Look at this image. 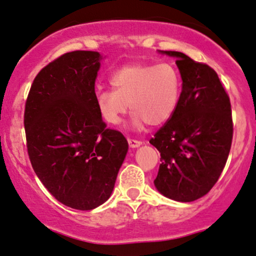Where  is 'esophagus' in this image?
Masks as SVG:
<instances>
[{"mask_svg":"<svg viewBox=\"0 0 256 256\" xmlns=\"http://www.w3.org/2000/svg\"><path fill=\"white\" fill-rule=\"evenodd\" d=\"M128 146L131 148H138L142 144L140 140H132V138H128Z\"/></svg>","mask_w":256,"mask_h":256,"instance_id":"esophagus-1","label":"esophagus"}]
</instances>
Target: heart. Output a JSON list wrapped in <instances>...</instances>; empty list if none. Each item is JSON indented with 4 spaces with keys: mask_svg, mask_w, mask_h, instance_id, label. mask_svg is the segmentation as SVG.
I'll return each instance as SVG.
<instances>
[{
    "mask_svg": "<svg viewBox=\"0 0 256 256\" xmlns=\"http://www.w3.org/2000/svg\"><path fill=\"white\" fill-rule=\"evenodd\" d=\"M113 89H101L95 102L101 119L110 125L122 122L130 104L132 125L158 126L172 118L180 98L181 78L176 68L169 63L128 64L110 78Z\"/></svg>",
    "mask_w": 256,
    "mask_h": 256,
    "instance_id": "1",
    "label": "heart"
}]
</instances>
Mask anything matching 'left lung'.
I'll return each instance as SVG.
<instances>
[{
    "label": "left lung",
    "instance_id": "1",
    "mask_svg": "<svg viewBox=\"0 0 256 256\" xmlns=\"http://www.w3.org/2000/svg\"><path fill=\"white\" fill-rule=\"evenodd\" d=\"M182 89L172 118L150 140L161 154L154 180L161 194L188 202L210 192L223 172L232 148L234 124L229 95L217 72L178 51Z\"/></svg>",
    "mask_w": 256,
    "mask_h": 256
}]
</instances>
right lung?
<instances>
[{"label":"right lung","instance_id":"obj_1","mask_svg":"<svg viewBox=\"0 0 256 256\" xmlns=\"http://www.w3.org/2000/svg\"><path fill=\"white\" fill-rule=\"evenodd\" d=\"M101 56L62 54L40 70L24 104L27 152L36 176L62 204L93 210L112 194L128 144L106 128L95 102Z\"/></svg>","mask_w":256,"mask_h":256}]
</instances>
